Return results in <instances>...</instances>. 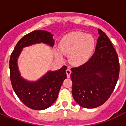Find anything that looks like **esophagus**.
Segmentation results:
<instances>
[{"label":"esophagus","mask_w":126,"mask_h":126,"mask_svg":"<svg viewBox=\"0 0 126 126\" xmlns=\"http://www.w3.org/2000/svg\"><path fill=\"white\" fill-rule=\"evenodd\" d=\"M66 73H67V78H69L70 77V74L71 73V71L70 69H67V70H66Z\"/></svg>","instance_id":"1"}]
</instances>
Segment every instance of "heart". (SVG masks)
I'll return each mask as SVG.
<instances>
[{"instance_id":"1","label":"heart","mask_w":126,"mask_h":126,"mask_svg":"<svg viewBox=\"0 0 126 126\" xmlns=\"http://www.w3.org/2000/svg\"><path fill=\"white\" fill-rule=\"evenodd\" d=\"M95 40L93 36L81 32H74L67 34L59 44L61 52L69 55V59L74 65H80L90 59L94 49ZM57 56L62 59L63 56L57 52Z\"/></svg>"}]
</instances>
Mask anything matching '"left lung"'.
Segmentation results:
<instances>
[{"label":"left lung","mask_w":126,"mask_h":126,"mask_svg":"<svg viewBox=\"0 0 126 126\" xmlns=\"http://www.w3.org/2000/svg\"><path fill=\"white\" fill-rule=\"evenodd\" d=\"M98 34L92 57L84 65L71 69L73 97L84 108H95L105 103L119 78V62L116 50L100 29Z\"/></svg>","instance_id":"8db88e82"}]
</instances>
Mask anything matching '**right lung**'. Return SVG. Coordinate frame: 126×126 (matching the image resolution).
<instances>
[{"mask_svg": "<svg viewBox=\"0 0 126 126\" xmlns=\"http://www.w3.org/2000/svg\"><path fill=\"white\" fill-rule=\"evenodd\" d=\"M44 42L52 47V34L44 30H34L19 40L10 57V79L11 85L21 101L28 107L43 110L49 107L57 100L60 88L67 78V67L55 71H48L36 82H28L21 77L17 68V58L23 47Z\"/></svg>", "mask_w": 126, "mask_h": 126, "instance_id": "obj_1", "label": "right lung"}]
</instances>
